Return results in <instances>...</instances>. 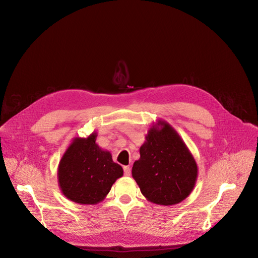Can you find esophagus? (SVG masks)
<instances>
[{"label":"esophagus","instance_id":"obj_1","mask_svg":"<svg viewBox=\"0 0 258 258\" xmlns=\"http://www.w3.org/2000/svg\"><path fill=\"white\" fill-rule=\"evenodd\" d=\"M123 174L126 176H129L131 174V168L129 166H124L123 167Z\"/></svg>","mask_w":258,"mask_h":258}]
</instances>
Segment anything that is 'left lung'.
<instances>
[{"label": "left lung", "mask_w": 258, "mask_h": 258, "mask_svg": "<svg viewBox=\"0 0 258 258\" xmlns=\"http://www.w3.org/2000/svg\"><path fill=\"white\" fill-rule=\"evenodd\" d=\"M197 176V162L175 129L166 120L154 122L132 167L143 196L152 204L177 205L189 196Z\"/></svg>", "instance_id": "1"}]
</instances>
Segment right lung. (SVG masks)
I'll use <instances>...</instances> for the list:
<instances>
[{
    "mask_svg": "<svg viewBox=\"0 0 258 258\" xmlns=\"http://www.w3.org/2000/svg\"><path fill=\"white\" fill-rule=\"evenodd\" d=\"M98 134L74 138L59 162L58 184L61 192L79 205H97L103 201L117 178L123 174L121 166L108 151L97 143Z\"/></svg>",
    "mask_w": 258,
    "mask_h": 258,
    "instance_id": "add662e5",
    "label": "right lung"
}]
</instances>
